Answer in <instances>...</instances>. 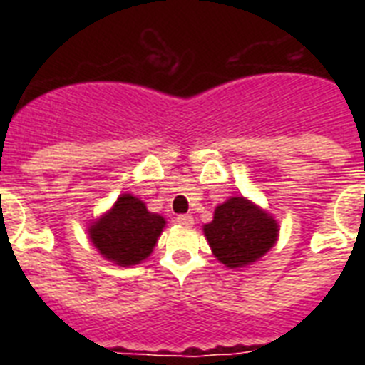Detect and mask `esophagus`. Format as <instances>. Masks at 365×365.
<instances>
[{
  "label": "esophagus",
  "mask_w": 365,
  "mask_h": 365,
  "mask_svg": "<svg viewBox=\"0 0 365 365\" xmlns=\"http://www.w3.org/2000/svg\"><path fill=\"white\" fill-rule=\"evenodd\" d=\"M179 225H182V227H192L193 225V217L190 214H182V215H177L175 219Z\"/></svg>",
  "instance_id": "34e87169"
}]
</instances>
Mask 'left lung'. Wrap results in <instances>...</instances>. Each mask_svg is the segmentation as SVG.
<instances>
[{
    "label": "left lung",
    "instance_id": "1",
    "mask_svg": "<svg viewBox=\"0 0 365 365\" xmlns=\"http://www.w3.org/2000/svg\"><path fill=\"white\" fill-rule=\"evenodd\" d=\"M206 240L222 265L235 269L259 259L278 240V225L245 197H232L215 208L205 225Z\"/></svg>",
    "mask_w": 365,
    "mask_h": 365
}]
</instances>
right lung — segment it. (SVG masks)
<instances>
[{"label":"right lung","mask_w":365,"mask_h":365,"mask_svg":"<svg viewBox=\"0 0 365 365\" xmlns=\"http://www.w3.org/2000/svg\"><path fill=\"white\" fill-rule=\"evenodd\" d=\"M164 225V217L148 212L131 193H124L111 212L89 228V237L100 254L117 265H137L150 256Z\"/></svg>","instance_id":"right-lung-1"}]
</instances>
